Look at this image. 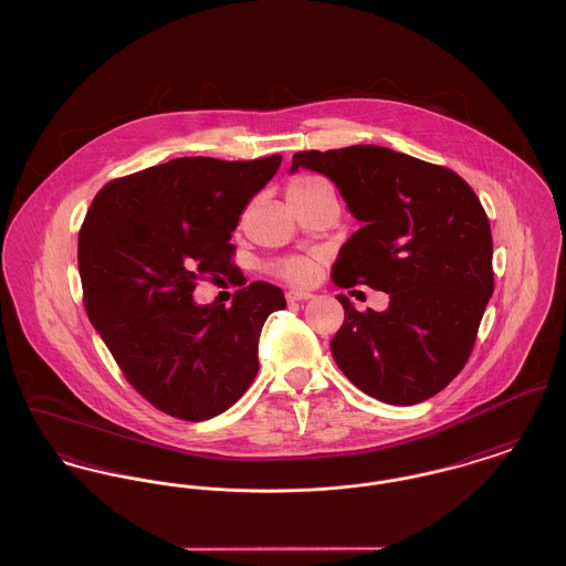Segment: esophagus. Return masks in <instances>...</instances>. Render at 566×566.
<instances>
[{"label":"esophagus","mask_w":566,"mask_h":566,"mask_svg":"<svg viewBox=\"0 0 566 566\" xmlns=\"http://www.w3.org/2000/svg\"><path fill=\"white\" fill-rule=\"evenodd\" d=\"M308 297H313L311 292H300V290L287 292V302H304V300H308Z\"/></svg>","instance_id":"34e87169"}]
</instances>
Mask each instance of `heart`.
Instances as JSON below:
<instances>
[{"mask_svg": "<svg viewBox=\"0 0 566 566\" xmlns=\"http://www.w3.org/2000/svg\"><path fill=\"white\" fill-rule=\"evenodd\" d=\"M322 189H329L326 180L313 177V175H300L296 179L290 180V185H287V202L297 200V198H306ZM270 270L294 285H304L315 274V262L308 258H297L296 255V258L276 260L274 264H270Z\"/></svg>", "mask_w": 566, "mask_h": 566, "instance_id": "obj_1", "label": "heart"}]
</instances>
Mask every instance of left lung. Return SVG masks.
I'll list each match as a JSON object with an SVG mask.
<instances>
[{
    "instance_id": "1",
    "label": "left lung",
    "mask_w": 566,
    "mask_h": 566,
    "mask_svg": "<svg viewBox=\"0 0 566 566\" xmlns=\"http://www.w3.org/2000/svg\"><path fill=\"white\" fill-rule=\"evenodd\" d=\"M300 168L332 180L361 223L332 266L338 287L389 294L384 313L336 296L345 322L329 343L345 377L387 405H417L464 368L494 292L492 232L453 170L375 145L300 150Z\"/></svg>"
}]
</instances>
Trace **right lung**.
Returning <instances> with one entry per match:
<instances>
[{
    "label": "right lung",
    "mask_w": 566,
    "mask_h": 566,
    "mask_svg": "<svg viewBox=\"0 0 566 566\" xmlns=\"http://www.w3.org/2000/svg\"><path fill=\"white\" fill-rule=\"evenodd\" d=\"M281 155L253 161L179 157L104 185L78 234V272L91 324L125 379L185 421L228 411L253 384L276 285L255 281L232 306L198 304L200 279L234 272L240 214Z\"/></svg>",
    "instance_id": "right-lung-1"
}]
</instances>
